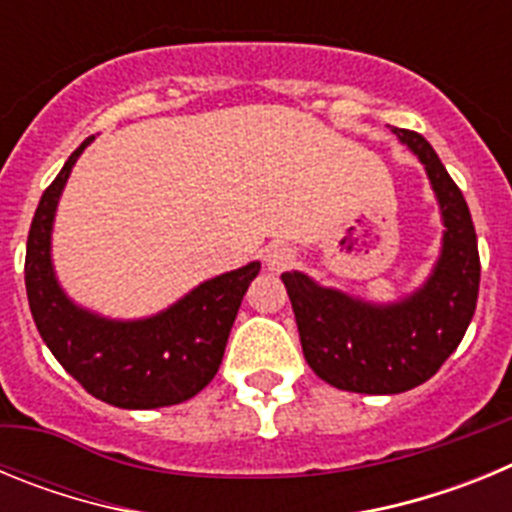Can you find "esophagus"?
Wrapping results in <instances>:
<instances>
[{"label": "esophagus", "mask_w": 512, "mask_h": 512, "mask_svg": "<svg viewBox=\"0 0 512 512\" xmlns=\"http://www.w3.org/2000/svg\"><path fill=\"white\" fill-rule=\"evenodd\" d=\"M264 261L271 271H284L295 264V251L289 246H284V243H277V246L266 248Z\"/></svg>", "instance_id": "esophagus-1"}]
</instances>
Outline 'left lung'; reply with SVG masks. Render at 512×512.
I'll list each match as a JSON object with an SVG mask.
<instances>
[{
	"instance_id": "obj_1",
	"label": "left lung",
	"mask_w": 512,
	"mask_h": 512,
	"mask_svg": "<svg viewBox=\"0 0 512 512\" xmlns=\"http://www.w3.org/2000/svg\"><path fill=\"white\" fill-rule=\"evenodd\" d=\"M395 135L423 161L446 223L428 284L400 305L372 307L318 287L300 271L282 274L310 369L361 395H397L428 382L467 333L479 295L477 233L464 194L423 135L405 128Z\"/></svg>"
}]
</instances>
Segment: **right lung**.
I'll return each instance as SVG.
<instances>
[{"label": "right lung", "instance_id": "right-lung-1", "mask_svg": "<svg viewBox=\"0 0 512 512\" xmlns=\"http://www.w3.org/2000/svg\"><path fill=\"white\" fill-rule=\"evenodd\" d=\"M89 140L45 189L27 233L30 312L58 364L97 400L128 410L179 405L205 390L220 369L238 307L261 264L253 261L210 279L166 312L138 323H112L71 305L53 277L48 248L58 194Z\"/></svg>", "mask_w": 512, "mask_h": 512}]
</instances>
